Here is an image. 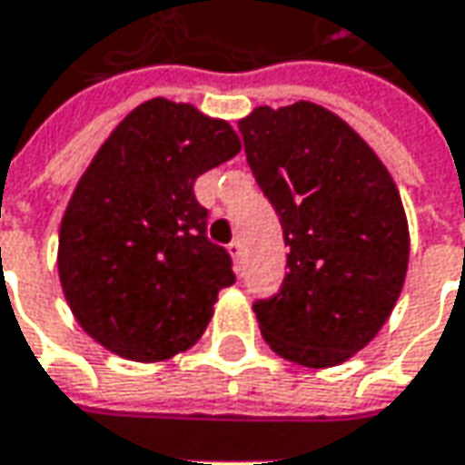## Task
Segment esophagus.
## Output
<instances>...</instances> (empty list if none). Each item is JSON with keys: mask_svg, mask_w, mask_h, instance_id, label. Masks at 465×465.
I'll return each mask as SVG.
<instances>
[{"mask_svg": "<svg viewBox=\"0 0 465 465\" xmlns=\"http://www.w3.org/2000/svg\"><path fill=\"white\" fill-rule=\"evenodd\" d=\"M227 251H230V256L235 261V266L241 269V259H242V242L241 241H232L227 245Z\"/></svg>", "mask_w": 465, "mask_h": 465, "instance_id": "esophagus-1", "label": "esophagus"}]
</instances>
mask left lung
I'll use <instances>...</instances> for the list:
<instances>
[{
  "label": "left lung",
  "mask_w": 465,
  "mask_h": 465,
  "mask_svg": "<svg viewBox=\"0 0 465 465\" xmlns=\"http://www.w3.org/2000/svg\"><path fill=\"white\" fill-rule=\"evenodd\" d=\"M238 129L290 248L279 292L253 302L261 333L297 365H339L383 329L401 295V196L362 136L315 103L261 105Z\"/></svg>",
  "instance_id": "1"
}]
</instances>
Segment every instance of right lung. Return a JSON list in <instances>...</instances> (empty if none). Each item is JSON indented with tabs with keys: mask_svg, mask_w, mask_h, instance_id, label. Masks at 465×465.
<instances>
[{
	"mask_svg": "<svg viewBox=\"0 0 465 465\" xmlns=\"http://www.w3.org/2000/svg\"><path fill=\"white\" fill-rule=\"evenodd\" d=\"M241 153L227 121L142 103L84 170L59 230V279L80 326L118 357L157 362L204 333L232 259L206 238L193 183Z\"/></svg>",
	"mask_w": 465,
	"mask_h": 465,
	"instance_id": "right-lung-1",
	"label": "right lung"
}]
</instances>
